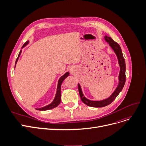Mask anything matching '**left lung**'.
<instances>
[{"label": "left lung", "instance_id": "left-lung-1", "mask_svg": "<svg viewBox=\"0 0 146 146\" xmlns=\"http://www.w3.org/2000/svg\"><path fill=\"white\" fill-rule=\"evenodd\" d=\"M105 40L107 42L110 44L111 48L115 52L116 55L118 57V63H119V64L120 66V72H119V84H118L117 88H116L115 90L113 92V93L111 95V96L110 98H107L106 99H104V100H103V101H90L83 96L80 86L78 83L79 92L80 96L81 98L82 101L84 104H86V105H88L89 106L95 107V108H101V107H104V106H107V105H110L111 103H112L114 99L116 98V97L121 92V91L122 90V88H124V86L125 83V80H126L125 62V60L123 57V54H122L121 48L120 47L119 45L115 41H114L110 36H105Z\"/></svg>", "mask_w": 146, "mask_h": 146}]
</instances>
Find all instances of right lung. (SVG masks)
Returning a JSON list of instances; mask_svg holds the SVG:
<instances>
[{
  "instance_id": "right-lung-1",
  "label": "right lung",
  "mask_w": 146,
  "mask_h": 146,
  "mask_svg": "<svg viewBox=\"0 0 146 146\" xmlns=\"http://www.w3.org/2000/svg\"><path fill=\"white\" fill-rule=\"evenodd\" d=\"M28 43V41H27L24 45H23L22 47H24L26 45H27ZM21 51H20L19 53V55L17 58V60H16V62H15V66H16V64L17 63L18 61V60L19 58V57L21 54ZM69 75V73L68 72H67L63 76H61V77L60 78V79L58 80V86H57V92H56V96L54 98V101H52V102L51 104H50V105L46 106H44V107H42V108H38V109H36L37 110H40V111H46V110H51V109H53L56 108V107H57L60 103L61 102V83H62V82H63V80L67 77V76Z\"/></svg>"
}]
</instances>
